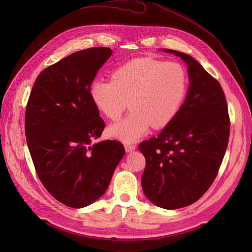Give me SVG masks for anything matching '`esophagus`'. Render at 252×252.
<instances>
[{"instance_id": "1", "label": "esophagus", "mask_w": 252, "mask_h": 252, "mask_svg": "<svg viewBox=\"0 0 252 252\" xmlns=\"http://www.w3.org/2000/svg\"><path fill=\"white\" fill-rule=\"evenodd\" d=\"M125 148H126V153H131V152L134 151V149L136 148V146L133 145V144H126Z\"/></svg>"}]
</instances>
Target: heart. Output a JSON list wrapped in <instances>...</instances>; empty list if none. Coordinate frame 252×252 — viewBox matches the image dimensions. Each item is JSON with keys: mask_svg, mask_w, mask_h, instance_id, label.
I'll list each match as a JSON object with an SVG mask.
<instances>
[{"mask_svg": "<svg viewBox=\"0 0 252 252\" xmlns=\"http://www.w3.org/2000/svg\"><path fill=\"white\" fill-rule=\"evenodd\" d=\"M189 91V74L178 63L149 57L134 58L116 68L111 81L95 80L90 87L94 105L110 120H118L130 106L125 119L108 127V134L125 143L136 142L153 126L172 122Z\"/></svg>", "mask_w": 252, "mask_h": 252, "instance_id": "heart-1", "label": "heart"}]
</instances>
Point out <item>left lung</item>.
I'll use <instances>...</instances> for the list:
<instances>
[{
	"label": "left lung",
	"mask_w": 252,
	"mask_h": 252,
	"mask_svg": "<svg viewBox=\"0 0 252 252\" xmlns=\"http://www.w3.org/2000/svg\"><path fill=\"white\" fill-rule=\"evenodd\" d=\"M162 51L185 62L189 88L175 119L138 146L146 159L142 187L156 206L179 209L197 201L212 185L226 152L231 123L218 80L191 56Z\"/></svg>",
	"instance_id": "8db88e82"
}]
</instances>
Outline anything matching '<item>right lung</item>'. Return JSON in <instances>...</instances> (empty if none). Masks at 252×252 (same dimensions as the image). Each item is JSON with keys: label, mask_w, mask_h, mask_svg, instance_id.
Returning a JSON list of instances; mask_svg holds the SVG:
<instances>
[{"label": "right lung", "mask_w": 252, "mask_h": 252, "mask_svg": "<svg viewBox=\"0 0 252 252\" xmlns=\"http://www.w3.org/2000/svg\"><path fill=\"white\" fill-rule=\"evenodd\" d=\"M109 47L73 53L42 71L26 107L25 132L42 184L60 202L83 208L108 189L125 147L118 141L93 143L105 122L90 96Z\"/></svg>", "instance_id": "right-lung-1"}]
</instances>
